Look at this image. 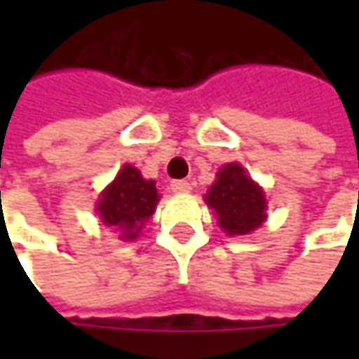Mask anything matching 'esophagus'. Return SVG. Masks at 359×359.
<instances>
[{"instance_id":"34e87169","label":"esophagus","mask_w":359,"mask_h":359,"mask_svg":"<svg viewBox=\"0 0 359 359\" xmlns=\"http://www.w3.org/2000/svg\"><path fill=\"white\" fill-rule=\"evenodd\" d=\"M172 189L175 194H187L191 189V184L186 180H175V182H172Z\"/></svg>"}]
</instances>
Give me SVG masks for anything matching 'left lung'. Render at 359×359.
Returning <instances> with one entry per match:
<instances>
[{
  "label": "left lung",
  "instance_id": "left-lung-1",
  "mask_svg": "<svg viewBox=\"0 0 359 359\" xmlns=\"http://www.w3.org/2000/svg\"><path fill=\"white\" fill-rule=\"evenodd\" d=\"M205 201L217 214L219 228L229 236L250 233L266 219L264 191L245 175L240 163H228L217 172Z\"/></svg>",
  "mask_w": 359,
  "mask_h": 359
}]
</instances>
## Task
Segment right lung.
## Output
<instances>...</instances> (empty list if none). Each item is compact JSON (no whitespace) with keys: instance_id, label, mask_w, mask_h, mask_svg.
Segmentation results:
<instances>
[{"instance_id":"obj_1","label":"right lung","mask_w":359,"mask_h":359,"mask_svg":"<svg viewBox=\"0 0 359 359\" xmlns=\"http://www.w3.org/2000/svg\"><path fill=\"white\" fill-rule=\"evenodd\" d=\"M156 184L144 180L131 165H123L114 184L105 189L97 203V212L105 226H116L123 233L121 240H135L144 222L158 205Z\"/></svg>"}]
</instances>
